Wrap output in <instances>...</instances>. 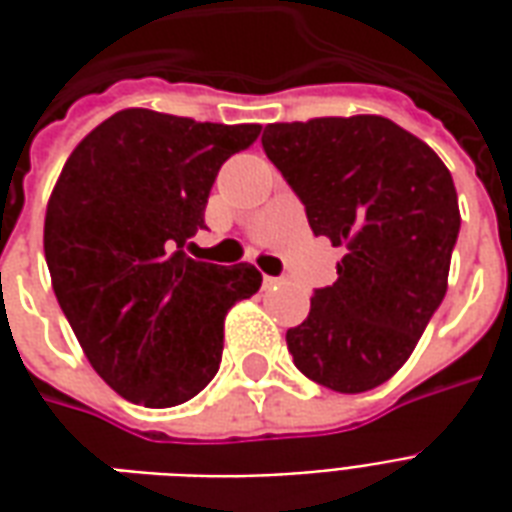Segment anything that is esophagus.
Instances as JSON below:
<instances>
[{"mask_svg":"<svg viewBox=\"0 0 512 512\" xmlns=\"http://www.w3.org/2000/svg\"><path fill=\"white\" fill-rule=\"evenodd\" d=\"M263 285H266V288H277V285H282V279H279V277H263Z\"/></svg>","mask_w":512,"mask_h":512,"instance_id":"esophagus-1","label":"esophagus"}]
</instances>
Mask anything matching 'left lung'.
<instances>
[{
  "label": "left lung",
  "instance_id": "left-lung-1",
  "mask_svg": "<svg viewBox=\"0 0 512 512\" xmlns=\"http://www.w3.org/2000/svg\"><path fill=\"white\" fill-rule=\"evenodd\" d=\"M260 142L312 233L345 246L337 282L285 334L293 365L334 392H367L406 365L447 293L461 230L450 169L378 115L271 123Z\"/></svg>",
  "mask_w": 512,
  "mask_h": 512
}]
</instances>
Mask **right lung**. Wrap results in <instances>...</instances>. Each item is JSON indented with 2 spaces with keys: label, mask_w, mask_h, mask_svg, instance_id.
Segmentation results:
<instances>
[{
  "label": "right lung",
  "mask_w": 512,
  "mask_h": 512,
  "mask_svg": "<svg viewBox=\"0 0 512 512\" xmlns=\"http://www.w3.org/2000/svg\"><path fill=\"white\" fill-rule=\"evenodd\" d=\"M260 134L123 109L84 136L51 191V285L95 373L136 406L169 408L211 384L224 315L260 288L249 263L186 255L227 158Z\"/></svg>",
  "instance_id": "obj_1"
}]
</instances>
